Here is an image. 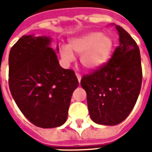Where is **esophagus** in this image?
<instances>
[{"mask_svg":"<svg viewBox=\"0 0 152 152\" xmlns=\"http://www.w3.org/2000/svg\"><path fill=\"white\" fill-rule=\"evenodd\" d=\"M76 77H77V80H78V81H79V83L80 82V80H81V76L80 75V74H78V73H76Z\"/></svg>","mask_w":152,"mask_h":152,"instance_id":"1","label":"esophagus"}]
</instances>
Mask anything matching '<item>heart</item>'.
<instances>
[{"mask_svg":"<svg viewBox=\"0 0 152 152\" xmlns=\"http://www.w3.org/2000/svg\"><path fill=\"white\" fill-rule=\"evenodd\" d=\"M113 47L114 42L109 35L99 31H90L72 38L68 46H61L60 55L66 65L75 61L74 53L80 55L83 67L88 71H94L108 60Z\"/></svg>","mask_w":152,"mask_h":152,"instance_id":"obj_1","label":"heart"}]
</instances>
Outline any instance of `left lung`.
<instances>
[{
	"mask_svg": "<svg viewBox=\"0 0 152 152\" xmlns=\"http://www.w3.org/2000/svg\"><path fill=\"white\" fill-rule=\"evenodd\" d=\"M111 25L117 30L119 46L108 63L80 81L91 120L103 125H116L126 119L137 102L142 80L137 43L121 26Z\"/></svg>",
	"mask_w": 152,
	"mask_h": 152,
	"instance_id": "obj_1",
	"label": "left lung"
}]
</instances>
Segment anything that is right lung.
Instances as JSON below:
<instances>
[{"label":"right lung","mask_w":152,"mask_h":152,"mask_svg":"<svg viewBox=\"0 0 152 152\" xmlns=\"http://www.w3.org/2000/svg\"><path fill=\"white\" fill-rule=\"evenodd\" d=\"M47 36H23L9 55V86L19 110L28 121L44 129L66 121L73 91L79 82L72 70L59 65Z\"/></svg>","instance_id":"1"}]
</instances>
